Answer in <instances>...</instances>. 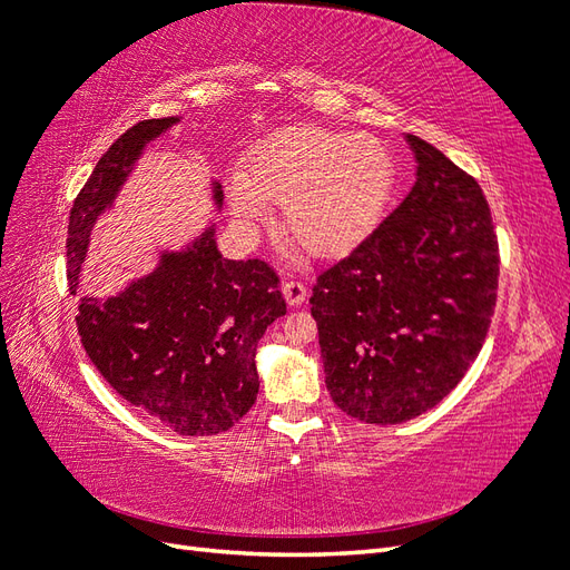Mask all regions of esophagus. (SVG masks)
Instances as JSON below:
<instances>
[{
    "label": "esophagus",
    "instance_id": "1",
    "mask_svg": "<svg viewBox=\"0 0 570 570\" xmlns=\"http://www.w3.org/2000/svg\"><path fill=\"white\" fill-rule=\"evenodd\" d=\"M283 295L289 306H299L306 299V285L297 278H289L283 283Z\"/></svg>",
    "mask_w": 570,
    "mask_h": 570
}]
</instances>
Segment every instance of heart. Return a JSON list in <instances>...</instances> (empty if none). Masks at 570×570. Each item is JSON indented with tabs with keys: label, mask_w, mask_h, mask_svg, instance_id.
Masks as SVG:
<instances>
[{
	"label": "heart",
	"mask_w": 570,
	"mask_h": 570,
	"mask_svg": "<svg viewBox=\"0 0 570 570\" xmlns=\"http://www.w3.org/2000/svg\"><path fill=\"white\" fill-rule=\"evenodd\" d=\"M390 185L392 159L375 137L299 128L268 140L252 170L235 168L228 197L249 228L271 218L273 202L285 204L292 237L308 252L335 254L375 226Z\"/></svg>",
	"instance_id": "b5f03b06"
}]
</instances>
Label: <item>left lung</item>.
<instances>
[{"instance_id": "1", "label": "left lung", "mask_w": 570, "mask_h": 570, "mask_svg": "<svg viewBox=\"0 0 570 570\" xmlns=\"http://www.w3.org/2000/svg\"><path fill=\"white\" fill-rule=\"evenodd\" d=\"M416 185L314 285L325 385L352 419L394 425L471 368L497 302L499 245L473 176L416 135Z\"/></svg>"}]
</instances>
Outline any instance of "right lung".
I'll return each mask as SVG.
<instances>
[{
    "label": "right lung",
    "instance_id": "1",
    "mask_svg": "<svg viewBox=\"0 0 570 570\" xmlns=\"http://www.w3.org/2000/svg\"><path fill=\"white\" fill-rule=\"evenodd\" d=\"M178 118L140 120L101 154L78 193L66 239L71 295L88 254L95 218L114 202L142 147ZM220 204V185H214ZM281 278L262 258H223L214 228L159 268L101 302L82 297L78 335L101 377L137 411L178 435H218L258 394L256 342L285 316Z\"/></svg>",
    "mask_w": 570,
    "mask_h": 570
}]
</instances>
